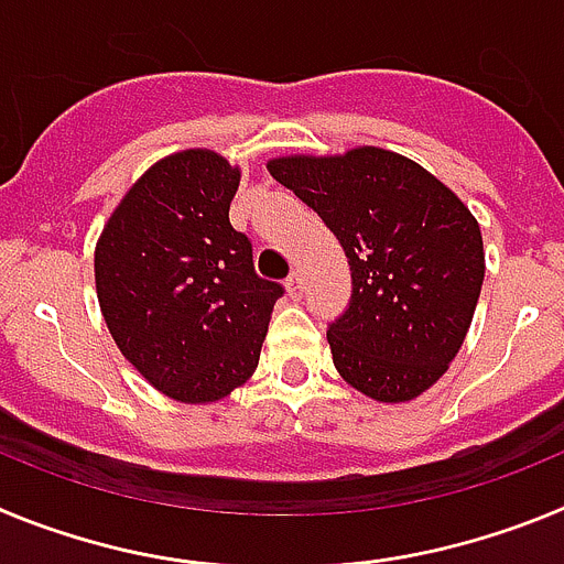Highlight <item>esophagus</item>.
Segmentation results:
<instances>
[{
  "instance_id": "34e87169",
  "label": "esophagus",
  "mask_w": 564,
  "mask_h": 564,
  "mask_svg": "<svg viewBox=\"0 0 564 564\" xmlns=\"http://www.w3.org/2000/svg\"><path fill=\"white\" fill-rule=\"evenodd\" d=\"M285 288H288V293H291L293 299L302 296V291H305V279H302V271H293L291 276H288Z\"/></svg>"
}]
</instances>
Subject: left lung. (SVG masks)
I'll list each match as a JSON object with an SVG mask.
<instances>
[{
	"mask_svg": "<svg viewBox=\"0 0 564 564\" xmlns=\"http://www.w3.org/2000/svg\"><path fill=\"white\" fill-rule=\"evenodd\" d=\"M268 172L325 220L350 262V305L327 330L338 376L381 403L430 390L463 347L486 276L471 212L390 149L273 158Z\"/></svg>",
	"mask_w": 564,
	"mask_h": 564,
	"instance_id": "8db88e82",
	"label": "left lung"
}]
</instances>
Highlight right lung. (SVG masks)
Segmentation results:
<instances>
[{"label":"right lung","instance_id":"add662e5","mask_svg":"<svg viewBox=\"0 0 564 564\" xmlns=\"http://www.w3.org/2000/svg\"><path fill=\"white\" fill-rule=\"evenodd\" d=\"M239 169L183 149L141 174L96 246V291L118 350L154 390L212 403L253 376L285 288L253 271L228 220Z\"/></svg>","mask_w":564,"mask_h":564}]
</instances>
